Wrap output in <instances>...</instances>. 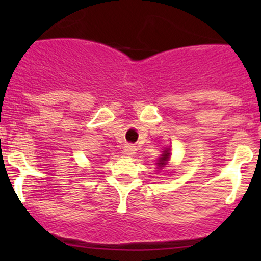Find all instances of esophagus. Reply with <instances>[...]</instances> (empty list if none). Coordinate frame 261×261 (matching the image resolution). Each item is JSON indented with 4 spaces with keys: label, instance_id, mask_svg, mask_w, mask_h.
Segmentation results:
<instances>
[{
    "label": "esophagus",
    "instance_id": "34e87169",
    "mask_svg": "<svg viewBox=\"0 0 261 261\" xmlns=\"http://www.w3.org/2000/svg\"><path fill=\"white\" fill-rule=\"evenodd\" d=\"M136 148H135L134 145H130V143H127V145L124 146V153L126 155H133L136 153Z\"/></svg>",
    "mask_w": 261,
    "mask_h": 261
}]
</instances>
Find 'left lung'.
<instances>
[{
  "instance_id": "obj_1",
  "label": "left lung",
  "mask_w": 261,
  "mask_h": 261,
  "mask_svg": "<svg viewBox=\"0 0 261 261\" xmlns=\"http://www.w3.org/2000/svg\"><path fill=\"white\" fill-rule=\"evenodd\" d=\"M170 157V152H169V148H166V151L163 152V154H162V157L160 158V161H158V167L162 168V167H164L167 164V162H168Z\"/></svg>"
}]
</instances>
